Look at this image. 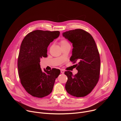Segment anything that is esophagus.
<instances>
[{
    "instance_id": "esophagus-1",
    "label": "esophagus",
    "mask_w": 121,
    "mask_h": 121,
    "mask_svg": "<svg viewBox=\"0 0 121 121\" xmlns=\"http://www.w3.org/2000/svg\"><path fill=\"white\" fill-rule=\"evenodd\" d=\"M64 72H65V71L64 70H61V73L62 74H64Z\"/></svg>"
}]
</instances>
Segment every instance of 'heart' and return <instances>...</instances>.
Instances as JSON below:
<instances>
[{
	"label": "heart",
	"mask_w": 121,
	"mask_h": 121,
	"mask_svg": "<svg viewBox=\"0 0 121 121\" xmlns=\"http://www.w3.org/2000/svg\"><path fill=\"white\" fill-rule=\"evenodd\" d=\"M59 44L61 46V47L66 46H70L69 43L66 40H65V39L61 40L59 42Z\"/></svg>",
	"instance_id": "heart-1"
}]
</instances>
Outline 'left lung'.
I'll return each instance as SVG.
<instances>
[{
	"mask_svg": "<svg viewBox=\"0 0 121 121\" xmlns=\"http://www.w3.org/2000/svg\"><path fill=\"white\" fill-rule=\"evenodd\" d=\"M63 36L73 47L70 60L76 64L78 72L73 75L65 71L67 77L65 89L68 93L76 97H83L91 92L97 84L100 73V60L95 42L91 34L82 29H75L63 33Z\"/></svg>",
	"mask_w": 121,
	"mask_h": 121,
	"instance_id": "left-lung-1",
	"label": "left lung"
}]
</instances>
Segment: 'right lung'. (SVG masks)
I'll list each match as a JSON object with an SVG mask.
<instances>
[{"label":"right lung","instance_id":"1","mask_svg":"<svg viewBox=\"0 0 121 121\" xmlns=\"http://www.w3.org/2000/svg\"><path fill=\"white\" fill-rule=\"evenodd\" d=\"M59 31L35 30L24 37L18 59L19 76L21 84L31 96L43 98L52 91L59 69H52L43 71L40 59L47 56V47L50 43L58 37Z\"/></svg>","mask_w":121,"mask_h":121}]
</instances>
